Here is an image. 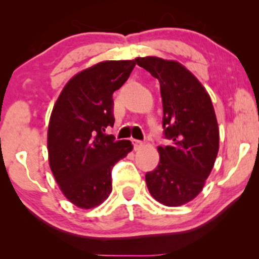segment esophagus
<instances>
[{
    "label": "esophagus",
    "mask_w": 259,
    "mask_h": 259,
    "mask_svg": "<svg viewBox=\"0 0 259 259\" xmlns=\"http://www.w3.org/2000/svg\"><path fill=\"white\" fill-rule=\"evenodd\" d=\"M133 144H134V147H135V150H139V148H141L144 146V142L142 141H139V140H133Z\"/></svg>",
    "instance_id": "obj_1"
}]
</instances>
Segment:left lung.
Segmentation results:
<instances>
[{
    "instance_id": "1",
    "label": "left lung",
    "mask_w": 259,
    "mask_h": 259,
    "mask_svg": "<svg viewBox=\"0 0 259 259\" xmlns=\"http://www.w3.org/2000/svg\"><path fill=\"white\" fill-rule=\"evenodd\" d=\"M158 79L164 135L159 163L146 174L148 191L168 207L183 206L203 189L219 151V127L212 100L200 80L177 61L154 56L135 58Z\"/></svg>"
}]
</instances>
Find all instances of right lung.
Instances as JSON below:
<instances>
[{
    "instance_id": "right-lung-1",
    "label": "right lung",
    "mask_w": 259,
    "mask_h": 259,
    "mask_svg": "<svg viewBox=\"0 0 259 259\" xmlns=\"http://www.w3.org/2000/svg\"><path fill=\"white\" fill-rule=\"evenodd\" d=\"M135 61H103L75 74L59 94L47 130L49 163L62 194L91 209L112 192L113 165L133 151L129 140L106 135L114 125L113 92L121 88Z\"/></svg>"
}]
</instances>
